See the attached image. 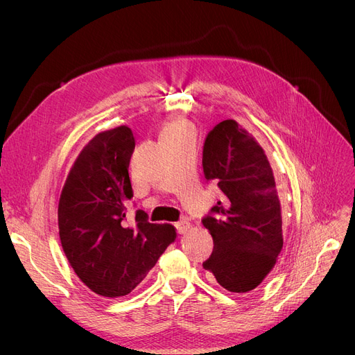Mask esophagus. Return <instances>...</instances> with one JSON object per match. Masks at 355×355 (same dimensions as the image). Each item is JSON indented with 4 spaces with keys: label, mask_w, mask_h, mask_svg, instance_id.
<instances>
[{
    "label": "esophagus",
    "mask_w": 355,
    "mask_h": 355,
    "mask_svg": "<svg viewBox=\"0 0 355 355\" xmlns=\"http://www.w3.org/2000/svg\"><path fill=\"white\" fill-rule=\"evenodd\" d=\"M175 227H176V231H178L179 234H186L187 231H189L191 223L187 222V220H179V222L175 223Z\"/></svg>",
    "instance_id": "1"
}]
</instances>
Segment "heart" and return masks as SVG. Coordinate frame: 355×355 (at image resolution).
Masks as SVG:
<instances>
[{
    "label": "heart",
    "mask_w": 355,
    "mask_h": 355,
    "mask_svg": "<svg viewBox=\"0 0 355 355\" xmlns=\"http://www.w3.org/2000/svg\"><path fill=\"white\" fill-rule=\"evenodd\" d=\"M192 128L191 124L183 120H175L169 123L168 126H164L162 135H179V133H191Z\"/></svg>",
    "instance_id": "obj_1"
}]
</instances>
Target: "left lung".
Segmentation results:
<instances>
[{
    "label": "left lung",
    "instance_id": "1",
    "mask_svg": "<svg viewBox=\"0 0 355 355\" xmlns=\"http://www.w3.org/2000/svg\"><path fill=\"white\" fill-rule=\"evenodd\" d=\"M203 173L223 193L202 219L214 238L203 268L231 293L255 289L282 249L281 203L270 164L255 139L223 120L203 143Z\"/></svg>",
    "mask_w": 355,
    "mask_h": 355
}]
</instances>
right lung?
Listing matches in <instances>:
<instances>
[{"label":"right lung","mask_w":355,"mask_h":355,"mask_svg":"<svg viewBox=\"0 0 355 355\" xmlns=\"http://www.w3.org/2000/svg\"><path fill=\"white\" fill-rule=\"evenodd\" d=\"M133 150L128 126L94 136L74 162L58 202L62 251L77 277L101 297L130 294L176 238L172 225L150 223L140 209L128 222Z\"/></svg>","instance_id":"add662e5"}]
</instances>
